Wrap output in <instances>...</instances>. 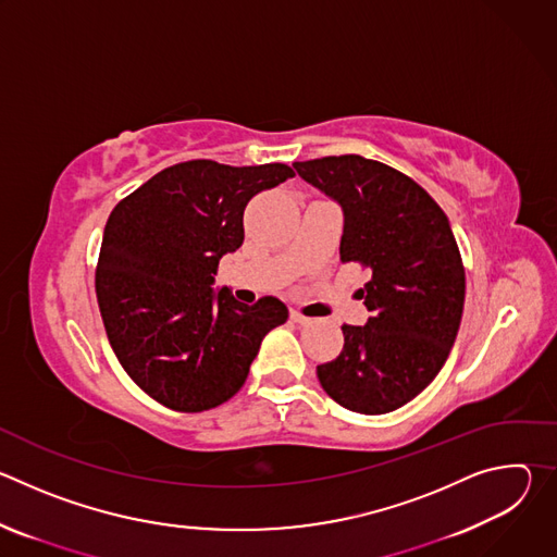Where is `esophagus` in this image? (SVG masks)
I'll return each mask as SVG.
<instances>
[{"instance_id":"1","label":"esophagus","mask_w":557,"mask_h":557,"mask_svg":"<svg viewBox=\"0 0 557 557\" xmlns=\"http://www.w3.org/2000/svg\"><path fill=\"white\" fill-rule=\"evenodd\" d=\"M290 322H295L299 326H306V324H310V317L301 314L299 310H290Z\"/></svg>"}]
</instances>
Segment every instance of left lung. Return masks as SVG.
I'll return each instance as SVG.
<instances>
[{
    "mask_svg": "<svg viewBox=\"0 0 557 557\" xmlns=\"http://www.w3.org/2000/svg\"><path fill=\"white\" fill-rule=\"evenodd\" d=\"M293 168L342 207V262L370 271L359 290L366 326H342L344 350L317 366V376L346 410L392 412L434 381L460 329L465 269L449 220L421 185L370 158Z\"/></svg>",
    "mask_w": 557,
    "mask_h": 557,
    "instance_id": "left-lung-1",
    "label": "left lung"
}]
</instances>
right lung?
I'll return each instance as SVG.
<instances>
[{"label":"right lung","instance_id":"right-lung-1","mask_svg":"<svg viewBox=\"0 0 557 557\" xmlns=\"http://www.w3.org/2000/svg\"><path fill=\"white\" fill-rule=\"evenodd\" d=\"M295 172L189 161L163 170L108 218L97 299L129 379L176 412H205L240 392L262 339L288 320L277 297L256 306L213 290L218 262L245 243V207Z\"/></svg>","mask_w":557,"mask_h":557}]
</instances>
